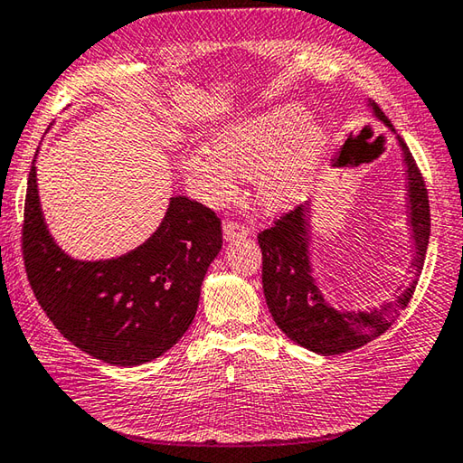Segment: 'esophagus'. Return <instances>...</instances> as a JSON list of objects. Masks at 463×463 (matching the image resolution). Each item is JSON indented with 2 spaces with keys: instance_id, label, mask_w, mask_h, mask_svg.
<instances>
[{
  "instance_id": "1",
  "label": "esophagus",
  "mask_w": 463,
  "mask_h": 463,
  "mask_svg": "<svg viewBox=\"0 0 463 463\" xmlns=\"http://www.w3.org/2000/svg\"><path fill=\"white\" fill-rule=\"evenodd\" d=\"M222 232H224V239H226V241L247 239V237H249V229H247V226L237 222V221H224Z\"/></svg>"
}]
</instances>
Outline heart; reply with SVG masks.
Segmentation results:
<instances>
[{
	"label": "heart",
	"instance_id": "b5f03b06",
	"mask_svg": "<svg viewBox=\"0 0 463 463\" xmlns=\"http://www.w3.org/2000/svg\"><path fill=\"white\" fill-rule=\"evenodd\" d=\"M213 148L194 146L180 168L206 203L226 204L242 176L257 175L262 206L287 208L309 190L325 150V132L295 106L241 118L213 136Z\"/></svg>",
	"mask_w": 463,
	"mask_h": 463
}]
</instances>
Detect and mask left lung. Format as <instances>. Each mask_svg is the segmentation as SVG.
<instances>
[{
  "label": "left lung",
  "mask_w": 463,
  "mask_h": 463,
  "mask_svg": "<svg viewBox=\"0 0 463 463\" xmlns=\"http://www.w3.org/2000/svg\"><path fill=\"white\" fill-rule=\"evenodd\" d=\"M373 106V114L393 130L382 108ZM407 165V196H410V224L415 244V279L395 303L369 313H339L325 303L311 275L309 262V203L298 204L283 213L269 229L257 234L262 250V291L279 329L298 345L321 353L339 355L367 345L397 321V317L410 305L418 275L423 269L425 252L430 244V196L425 180L415 165L410 148L397 136Z\"/></svg>",
  "instance_id": "8db88e82"
}]
</instances>
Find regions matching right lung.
<instances>
[{
    "label": "right lung",
    "instance_id": "right-lung-1",
    "mask_svg": "<svg viewBox=\"0 0 463 463\" xmlns=\"http://www.w3.org/2000/svg\"><path fill=\"white\" fill-rule=\"evenodd\" d=\"M222 247L221 219L186 196L170 198L152 237L110 260H74L50 237L32 162L22 250L43 313L88 355L134 367L176 345L193 323L201 285Z\"/></svg>",
    "mask_w": 463,
    "mask_h": 463
}]
</instances>
